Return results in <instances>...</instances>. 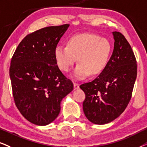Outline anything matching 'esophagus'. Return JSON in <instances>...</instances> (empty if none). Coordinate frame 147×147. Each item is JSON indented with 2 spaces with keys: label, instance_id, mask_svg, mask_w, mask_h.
<instances>
[{
  "label": "esophagus",
  "instance_id": "34e87169",
  "mask_svg": "<svg viewBox=\"0 0 147 147\" xmlns=\"http://www.w3.org/2000/svg\"><path fill=\"white\" fill-rule=\"evenodd\" d=\"M74 89H78L79 88V84L77 82H74Z\"/></svg>",
  "mask_w": 147,
  "mask_h": 147
}]
</instances>
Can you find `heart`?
I'll return each mask as SVG.
<instances>
[{"label":"heart","mask_w":147,"mask_h":147,"mask_svg":"<svg viewBox=\"0 0 147 147\" xmlns=\"http://www.w3.org/2000/svg\"><path fill=\"white\" fill-rule=\"evenodd\" d=\"M112 45L108 39L95 34L84 33L73 36L67 46H59L54 50L56 63L61 70L69 71L77 61L72 74L76 79H82L101 73L108 64L111 55Z\"/></svg>","instance_id":"1"}]
</instances>
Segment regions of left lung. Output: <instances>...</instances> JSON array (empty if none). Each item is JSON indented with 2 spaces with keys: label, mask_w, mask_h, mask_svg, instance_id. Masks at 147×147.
<instances>
[{
  "label": "left lung",
  "mask_w": 147,
  "mask_h": 147,
  "mask_svg": "<svg viewBox=\"0 0 147 147\" xmlns=\"http://www.w3.org/2000/svg\"><path fill=\"white\" fill-rule=\"evenodd\" d=\"M114 50L101 74L80 88L84 92L83 111L94 124L111 122L123 112L131 99L137 76L136 60L123 35L112 32Z\"/></svg>",
  "instance_id": "obj_1"
}]
</instances>
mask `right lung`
<instances>
[{"label": "right lung", "instance_id": "obj_1", "mask_svg": "<svg viewBox=\"0 0 147 147\" xmlns=\"http://www.w3.org/2000/svg\"><path fill=\"white\" fill-rule=\"evenodd\" d=\"M69 26H48L28 34L12 57L9 76L16 106L25 119L37 125L57 119L61 101L74 88L54 58V50Z\"/></svg>", "mask_w": 147, "mask_h": 147}]
</instances>
